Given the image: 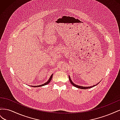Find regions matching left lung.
<instances>
[{"instance_id":"obj_1","label":"left lung","mask_w":120,"mask_h":120,"mask_svg":"<svg viewBox=\"0 0 120 120\" xmlns=\"http://www.w3.org/2000/svg\"><path fill=\"white\" fill-rule=\"evenodd\" d=\"M68 78H69V80H70V82H71V84L73 85L74 86H75V87H76V88H79V89H90V88H93V87H94V86H97L98 83H99H99H98L97 84H96V85H94V86H78V85H75V83L72 82V81L71 80V78H70V76H68Z\"/></svg>"}]
</instances>
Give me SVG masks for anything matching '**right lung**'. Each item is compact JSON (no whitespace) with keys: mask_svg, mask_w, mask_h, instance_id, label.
<instances>
[{"mask_svg":"<svg viewBox=\"0 0 120 120\" xmlns=\"http://www.w3.org/2000/svg\"><path fill=\"white\" fill-rule=\"evenodd\" d=\"M52 75H53V74H52V75H51V76H50V77L49 78V80L48 81V82H46L45 83H43V84H42V85H39V86H34V87H39V86H45V85H48V83H49V82H50L51 81V80H52Z\"/></svg>","mask_w":120,"mask_h":120,"instance_id":"1","label":"right lung"}]
</instances>
